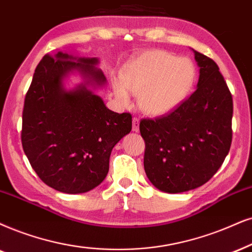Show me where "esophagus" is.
Masks as SVG:
<instances>
[{"label": "esophagus", "mask_w": 252, "mask_h": 252, "mask_svg": "<svg viewBox=\"0 0 252 252\" xmlns=\"http://www.w3.org/2000/svg\"><path fill=\"white\" fill-rule=\"evenodd\" d=\"M132 130L136 132L139 130V120L137 117H133L132 119Z\"/></svg>", "instance_id": "obj_1"}]
</instances>
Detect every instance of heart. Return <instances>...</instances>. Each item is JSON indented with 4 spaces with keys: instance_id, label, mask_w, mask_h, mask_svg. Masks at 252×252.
<instances>
[{
    "instance_id": "obj_1",
    "label": "heart",
    "mask_w": 252,
    "mask_h": 252,
    "mask_svg": "<svg viewBox=\"0 0 252 252\" xmlns=\"http://www.w3.org/2000/svg\"><path fill=\"white\" fill-rule=\"evenodd\" d=\"M194 80L195 67L189 59L177 58L165 51H148L126 66L125 84L114 82V92L117 100L128 103L129 89L138 94L143 111L159 115L178 106L190 92Z\"/></svg>"
}]
</instances>
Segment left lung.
Masks as SVG:
<instances>
[{
  "label": "left lung",
  "mask_w": 252,
  "mask_h": 252,
  "mask_svg": "<svg viewBox=\"0 0 252 252\" xmlns=\"http://www.w3.org/2000/svg\"><path fill=\"white\" fill-rule=\"evenodd\" d=\"M200 67L194 93L176 109L143 119L144 168L158 189L181 193L206 184L223 164L232 139V96L214 60L194 51Z\"/></svg>",
  "instance_id": "8db88e82"
}]
</instances>
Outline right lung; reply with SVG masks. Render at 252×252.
<instances>
[{
    "label": "right lung",
    "mask_w": 252,
    "mask_h": 252,
    "mask_svg": "<svg viewBox=\"0 0 252 252\" xmlns=\"http://www.w3.org/2000/svg\"><path fill=\"white\" fill-rule=\"evenodd\" d=\"M96 63V58L76 59L63 52L44 56L25 95L23 150L40 180L63 193H86L102 183L111 150L132 128L131 114L109 110L87 88L106 84ZM73 69L86 82L66 92L62 80Z\"/></svg>",
    "instance_id": "obj_1"
}]
</instances>
